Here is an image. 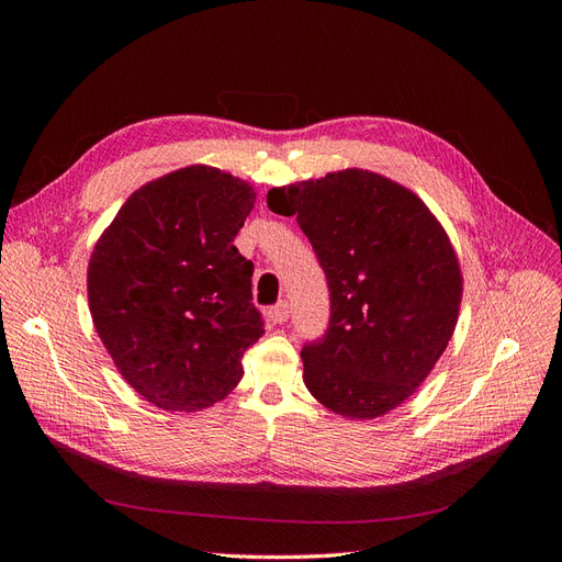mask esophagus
Here are the masks:
<instances>
[{
    "instance_id": "esophagus-1",
    "label": "esophagus",
    "mask_w": 562,
    "mask_h": 562,
    "mask_svg": "<svg viewBox=\"0 0 562 562\" xmlns=\"http://www.w3.org/2000/svg\"><path fill=\"white\" fill-rule=\"evenodd\" d=\"M288 314H291V312H288V302H283V300L279 304H274V307L267 312V316L274 321V323H285Z\"/></svg>"
}]
</instances>
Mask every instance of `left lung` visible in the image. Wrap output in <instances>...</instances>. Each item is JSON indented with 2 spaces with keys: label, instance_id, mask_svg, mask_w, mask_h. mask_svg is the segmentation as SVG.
Listing matches in <instances>:
<instances>
[{
  "label": "left lung",
  "instance_id": "obj_1",
  "mask_svg": "<svg viewBox=\"0 0 562 562\" xmlns=\"http://www.w3.org/2000/svg\"><path fill=\"white\" fill-rule=\"evenodd\" d=\"M267 206L297 215L330 291V326L304 345V384L328 411L375 419L411 398L443 356L462 269L415 192L363 168L274 187Z\"/></svg>",
  "mask_w": 562,
  "mask_h": 562
}]
</instances>
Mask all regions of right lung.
<instances>
[{
    "label": "right lung",
    "instance_id": "add662e5",
    "mask_svg": "<svg viewBox=\"0 0 562 562\" xmlns=\"http://www.w3.org/2000/svg\"><path fill=\"white\" fill-rule=\"evenodd\" d=\"M255 196L220 168H178L135 190L93 246V326L119 375L161 411L223 401L265 333L252 262L234 246Z\"/></svg>",
    "mask_w": 562,
    "mask_h": 562
}]
</instances>
